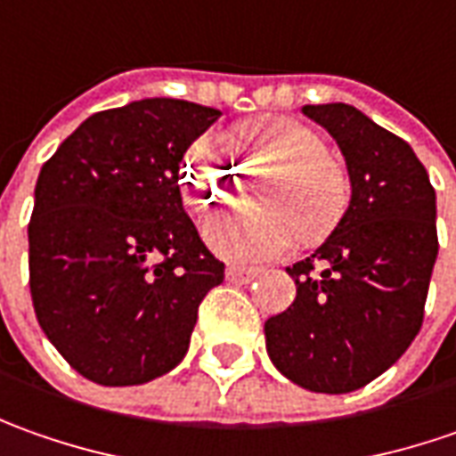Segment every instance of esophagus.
Instances as JSON below:
<instances>
[{"instance_id":"1","label":"esophagus","mask_w":456,"mask_h":456,"mask_svg":"<svg viewBox=\"0 0 456 456\" xmlns=\"http://www.w3.org/2000/svg\"><path fill=\"white\" fill-rule=\"evenodd\" d=\"M257 267H244V265H229L227 267V280L229 282H237V285H249V282L257 280Z\"/></svg>"}]
</instances>
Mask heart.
Here are the masks:
<instances>
[{"mask_svg": "<svg viewBox=\"0 0 456 456\" xmlns=\"http://www.w3.org/2000/svg\"><path fill=\"white\" fill-rule=\"evenodd\" d=\"M229 143L242 174H265L255 186L265 209L212 216L204 234L219 255L275 257L295 240L310 247L336 232L351 204V176L346 164L328 153L318 131L275 116L244 123ZM181 183L194 207L214 209L234 197L237 174L216 141L204 135L186 156Z\"/></svg>", "mask_w": 456, "mask_h": 456, "instance_id": "b5f03b06", "label": "heart"}]
</instances>
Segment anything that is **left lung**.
Instances as JSON below:
<instances>
[{"mask_svg": "<svg viewBox=\"0 0 456 456\" xmlns=\"http://www.w3.org/2000/svg\"><path fill=\"white\" fill-rule=\"evenodd\" d=\"M336 138L351 204L310 257L288 267L292 305L265 322L275 369L315 394H348L399 361L424 321L436 242V194L399 135L354 105H303Z\"/></svg>", "mask_w": 456, "mask_h": 456, "instance_id": "left-lung-1", "label": "left lung"}]
</instances>
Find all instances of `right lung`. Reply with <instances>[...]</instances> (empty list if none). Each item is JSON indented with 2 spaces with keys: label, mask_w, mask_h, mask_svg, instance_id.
I'll return each mask as SVG.
<instances>
[{
  "label": "right lung",
  "mask_w": 456,
  "mask_h": 456,
  "mask_svg": "<svg viewBox=\"0 0 456 456\" xmlns=\"http://www.w3.org/2000/svg\"><path fill=\"white\" fill-rule=\"evenodd\" d=\"M222 113L143 98L83 120L42 166L29 219L40 328L80 376L138 386L176 369L224 280L183 212L179 164Z\"/></svg>",
  "instance_id": "obj_1"
}]
</instances>
